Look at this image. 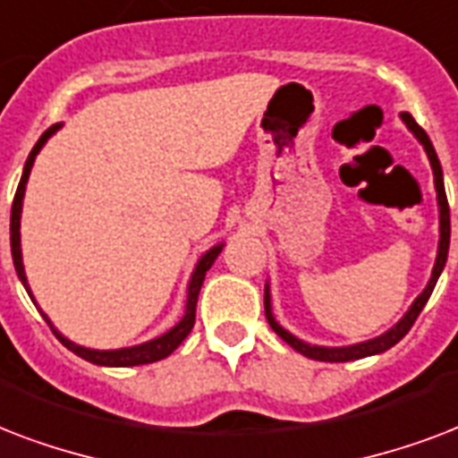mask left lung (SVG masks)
Segmentation results:
<instances>
[{
  "mask_svg": "<svg viewBox=\"0 0 458 458\" xmlns=\"http://www.w3.org/2000/svg\"><path fill=\"white\" fill-rule=\"evenodd\" d=\"M402 122L406 123V129L418 138V143L423 145L425 155L430 159V166H432V176H435V191H437V208H439V243H437V258H435V267H432V275H430V282L425 286L423 292L418 293V299L411 303V308L406 310L402 320L396 322L394 327L387 329L385 335L375 336V339H368V342H358V344H351V346H318V344H308L299 336H293L289 329H284L275 320V315H272V296H269V284H265V315H267V322L269 327L275 329L282 339H284L293 351H299L303 356L313 358V360H327V363H346V360H358V358H365V356H377L382 351L392 349L396 342H402L406 332L413 327V322L416 318L420 315V310L425 308L428 299H430L432 289L437 284L439 275H442V269L446 265V253H449V236H452V226H449V203H446V193H445V179H442V166H439V159H437V152L432 148L430 138L425 133L420 126L416 123V119L411 114L403 112L402 114Z\"/></svg>",
  "mask_w": 458,
  "mask_h": 458,
  "instance_id": "left-lung-1",
  "label": "left lung"
}]
</instances>
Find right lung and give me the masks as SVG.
<instances>
[{
  "label": "right lung",
  "mask_w": 458,
  "mask_h": 458,
  "mask_svg": "<svg viewBox=\"0 0 458 458\" xmlns=\"http://www.w3.org/2000/svg\"><path fill=\"white\" fill-rule=\"evenodd\" d=\"M62 129V123H55V126H49L45 133L40 136V140L35 143V148L30 150L26 159V166H23V176H21L19 189H16V196H13V205H12V258H13V267H16V275H19L21 284L26 286L28 296L33 301L35 306H38V301H35L33 292H30V286H28V277H26V269H23V253H21V210H23V196H26V183L28 176H30V169H33V162L38 157V152L42 150V145L47 143L49 138L55 136L56 131ZM222 248L225 243H215L210 250H205L200 255V260L196 262V269H193V275L189 279V292H186V310H183V318H181L176 325H174L169 332L165 335L155 336L150 342L136 344V346H123V349H109V351H100V349H88V346H81V344L71 342L66 336L59 332V329L52 325L47 315L42 313V318L47 320V325L52 327V332L56 335V339L66 346L69 351H73L76 356H81L83 360H90L95 365H107V368H129V365H145V363H155V360H162L169 353L176 351L186 336L191 335V329L196 325V303H198V293H200V286L205 282V272L212 267V262L217 260V255L222 253Z\"/></svg>",
  "instance_id": "add662e5"
}]
</instances>
